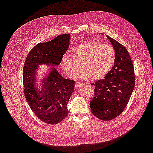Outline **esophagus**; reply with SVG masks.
<instances>
[{
	"label": "esophagus",
	"instance_id": "34e87169",
	"mask_svg": "<svg viewBox=\"0 0 153 153\" xmlns=\"http://www.w3.org/2000/svg\"><path fill=\"white\" fill-rule=\"evenodd\" d=\"M82 84L81 82H77L76 83V84H75V87L76 88H79V87L82 86Z\"/></svg>",
	"mask_w": 153,
	"mask_h": 153
}]
</instances>
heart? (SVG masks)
Wrapping results in <instances>:
<instances>
[{
	"mask_svg": "<svg viewBox=\"0 0 153 153\" xmlns=\"http://www.w3.org/2000/svg\"><path fill=\"white\" fill-rule=\"evenodd\" d=\"M115 54L108 44H101L94 41H84L78 44L72 54H65L61 60V66L71 78L78 76L82 66V79L91 78L93 81L102 79L113 65Z\"/></svg>",
	"mask_w": 153,
	"mask_h": 153,
	"instance_id": "obj_1",
	"label": "heart"
}]
</instances>
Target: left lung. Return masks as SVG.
Here are the masks:
<instances>
[{
    "instance_id": "left-lung-1",
    "label": "left lung",
    "mask_w": 153,
    "mask_h": 153,
    "mask_svg": "<svg viewBox=\"0 0 153 153\" xmlns=\"http://www.w3.org/2000/svg\"><path fill=\"white\" fill-rule=\"evenodd\" d=\"M115 50L114 65L104 79L91 85L95 87L90 108L95 117L103 121L119 116L127 107L135 87L133 62L127 49L107 36Z\"/></svg>"
}]
</instances>
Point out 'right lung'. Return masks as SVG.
Masks as SVG:
<instances>
[{
    "instance_id": "obj_1",
    "label": "right lung",
    "mask_w": 153,
    "mask_h": 153,
    "mask_svg": "<svg viewBox=\"0 0 153 153\" xmlns=\"http://www.w3.org/2000/svg\"><path fill=\"white\" fill-rule=\"evenodd\" d=\"M70 35H58L47 42L35 45L29 52L23 68V92L35 115L42 121L56 124L68 114V103L75 81L64 78L54 66L59 65L69 45ZM52 65L50 74L37 88L35 75L38 65Z\"/></svg>"
}]
</instances>
